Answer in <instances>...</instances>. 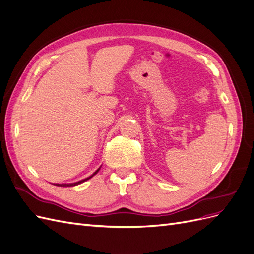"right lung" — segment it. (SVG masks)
Instances as JSON below:
<instances>
[{
    "label": "right lung",
    "instance_id": "right-lung-1",
    "mask_svg": "<svg viewBox=\"0 0 254 254\" xmlns=\"http://www.w3.org/2000/svg\"><path fill=\"white\" fill-rule=\"evenodd\" d=\"M102 167V166H101ZM101 167L98 168V170H96L93 174H92L90 177H88V178H86V179H82V180H80V181H77V182H74V183H61V184H58V183H56L55 186H57V187H75V186H78V184H80V183H82V182H84V181H87V180H89V179H91L92 177H93L94 175H96L97 173H98V171L101 170Z\"/></svg>",
    "mask_w": 254,
    "mask_h": 254
}]
</instances>
